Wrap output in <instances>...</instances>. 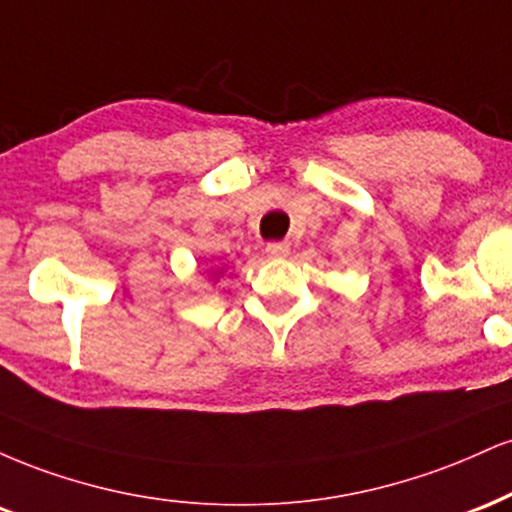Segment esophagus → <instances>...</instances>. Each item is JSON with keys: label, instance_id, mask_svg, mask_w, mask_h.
Returning <instances> with one entry per match:
<instances>
[{"label": "esophagus", "instance_id": "esophagus-1", "mask_svg": "<svg viewBox=\"0 0 512 512\" xmlns=\"http://www.w3.org/2000/svg\"><path fill=\"white\" fill-rule=\"evenodd\" d=\"M266 254L270 258H285L287 254H290V244L285 242H270L266 244Z\"/></svg>", "mask_w": 512, "mask_h": 512}]
</instances>
